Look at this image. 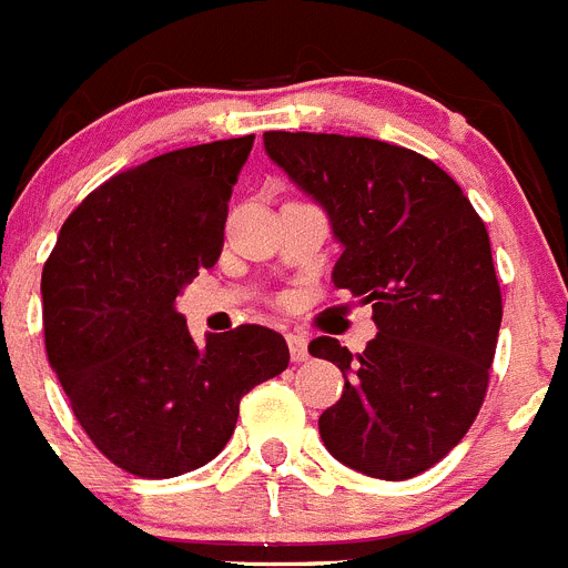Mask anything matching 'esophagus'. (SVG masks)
Here are the masks:
<instances>
[{
	"label": "esophagus",
	"instance_id": "34e87169",
	"mask_svg": "<svg viewBox=\"0 0 568 568\" xmlns=\"http://www.w3.org/2000/svg\"><path fill=\"white\" fill-rule=\"evenodd\" d=\"M285 339H288L291 359H294V363H305V359H308V339H305V334L294 332V334H288Z\"/></svg>",
	"mask_w": 568,
	"mask_h": 568
}]
</instances>
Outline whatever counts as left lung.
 <instances>
[{
  "label": "left lung",
  "instance_id": "left-lung-1",
  "mask_svg": "<svg viewBox=\"0 0 568 568\" xmlns=\"http://www.w3.org/2000/svg\"><path fill=\"white\" fill-rule=\"evenodd\" d=\"M265 151L328 214L334 288L372 303L359 354L317 337L343 372L320 417L325 448L368 477L408 480L466 437L495 359L503 297L489 231L452 176L417 151L339 134H263Z\"/></svg>",
  "mask_w": 568,
  "mask_h": 568
}]
</instances>
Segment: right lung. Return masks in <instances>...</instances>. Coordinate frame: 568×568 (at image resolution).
I'll use <instances>...</instances> for the list:
<instances>
[{
    "instance_id": "1",
    "label": "right lung",
    "mask_w": 568,
    "mask_h": 568,
    "mask_svg": "<svg viewBox=\"0 0 568 568\" xmlns=\"http://www.w3.org/2000/svg\"><path fill=\"white\" fill-rule=\"evenodd\" d=\"M254 134L180 148L102 182L42 268L45 348L73 417L113 466L176 477L225 448L240 400L288 368L283 334L240 325L196 345L176 294L220 260Z\"/></svg>"
}]
</instances>
